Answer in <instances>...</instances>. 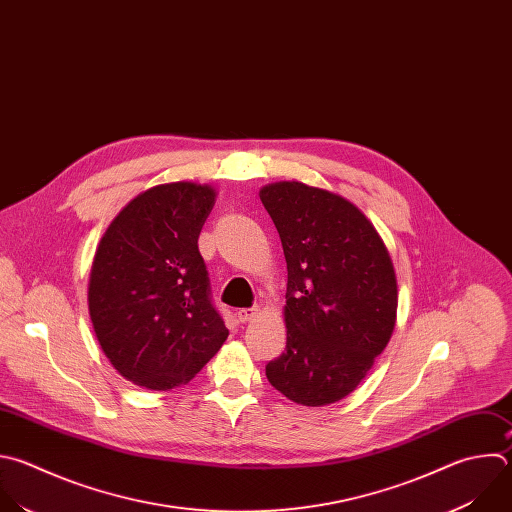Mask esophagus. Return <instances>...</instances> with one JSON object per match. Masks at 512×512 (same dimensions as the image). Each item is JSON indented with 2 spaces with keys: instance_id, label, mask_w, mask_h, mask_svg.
Wrapping results in <instances>:
<instances>
[{
  "instance_id": "esophagus-1",
  "label": "esophagus",
  "mask_w": 512,
  "mask_h": 512,
  "mask_svg": "<svg viewBox=\"0 0 512 512\" xmlns=\"http://www.w3.org/2000/svg\"><path fill=\"white\" fill-rule=\"evenodd\" d=\"M257 307H241V309H237V317H239V321H251L255 315H257Z\"/></svg>"
}]
</instances>
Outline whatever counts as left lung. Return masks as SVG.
Listing matches in <instances>:
<instances>
[{
    "label": "left lung",
    "instance_id": "8db88e82",
    "mask_svg": "<svg viewBox=\"0 0 512 512\" xmlns=\"http://www.w3.org/2000/svg\"><path fill=\"white\" fill-rule=\"evenodd\" d=\"M287 261L285 352L269 384L301 406L352 394L388 346L398 309L390 253L348 199L281 181L259 191Z\"/></svg>",
    "mask_w": 512,
    "mask_h": 512
}]
</instances>
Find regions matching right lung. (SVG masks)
Returning a JSON list of instances; mask_svg holds the SVG:
<instances>
[{
  "instance_id": "right-lung-1",
  "label": "right lung",
  "mask_w": 512,
  "mask_h": 512,
  "mask_svg": "<svg viewBox=\"0 0 512 512\" xmlns=\"http://www.w3.org/2000/svg\"><path fill=\"white\" fill-rule=\"evenodd\" d=\"M215 189L168 183L132 199L98 243L88 311L104 356L146 390L189 384L229 335L199 253Z\"/></svg>"
}]
</instances>
